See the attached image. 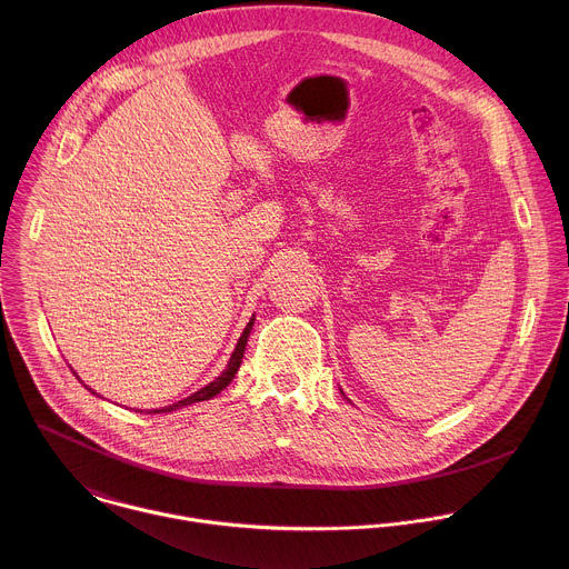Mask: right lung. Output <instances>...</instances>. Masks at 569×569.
<instances>
[{
	"mask_svg": "<svg viewBox=\"0 0 569 569\" xmlns=\"http://www.w3.org/2000/svg\"><path fill=\"white\" fill-rule=\"evenodd\" d=\"M251 326H253V320L249 322V325L244 326L243 335H241V339H239V343H237V348H234V352H232V357H230V363H228V368L221 372V377H217L212 383H208L206 388H201L199 392H194V395H190L188 399H183V401H179V403H174V406L162 407V409H151L149 413H162V411H172V409H179V407L183 406H192V403H199V401H208V399H212V397H217L232 379H234V375L239 372V368H241V361H243V352H244V343H247V337H249V330H251ZM93 392V390H91ZM96 395V392H93Z\"/></svg>",
	"mask_w": 569,
	"mask_h": 569,
	"instance_id": "add662e5",
	"label": "right lung"
}]
</instances>
